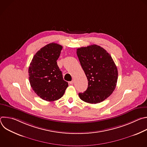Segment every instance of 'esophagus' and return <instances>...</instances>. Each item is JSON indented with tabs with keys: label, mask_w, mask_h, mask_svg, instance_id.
Returning a JSON list of instances; mask_svg holds the SVG:
<instances>
[{
	"label": "esophagus",
	"mask_w": 147,
	"mask_h": 147,
	"mask_svg": "<svg viewBox=\"0 0 147 147\" xmlns=\"http://www.w3.org/2000/svg\"><path fill=\"white\" fill-rule=\"evenodd\" d=\"M69 83L70 84H71V85H72V84H74V80H72L71 81H70V82H69Z\"/></svg>",
	"instance_id": "34e87169"
}]
</instances>
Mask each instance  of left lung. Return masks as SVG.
Instances as JSON below:
<instances>
[{
	"instance_id": "8db88e82",
	"label": "left lung",
	"mask_w": 147,
	"mask_h": 147,
	"mask_svg": "<svg viewBox=\"0 0 147 147\" xmlns=\"http://www.w3.org/2000/svg\"><path fill=\"white\" fill-rule=\"evenodd\" d=\"M77 55L88 81L87 90L79 93V97L86 102L95 104L105 100L115 90L118 77L111 56L96 45L78 48Z\"/></svg>"
}]
</instances>
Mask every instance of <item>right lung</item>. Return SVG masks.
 <instances>
[{"mask_svg":"<svg viewBox=\"0 0 147 147\" xmlns=\"http://www.w3.org/2000/svg\"><path fill=\"white\" fill-rule=\"evenodd\" d=\"M62 48L55 43L45 45L35 53L30 65L31 87L38 96L47 101L58 100L68 87L57 65Z\"/></svg>","mask_w":147,"mask_h":147,"instance_id":"right-lung-1","label":"right lung"}]
</instances>
